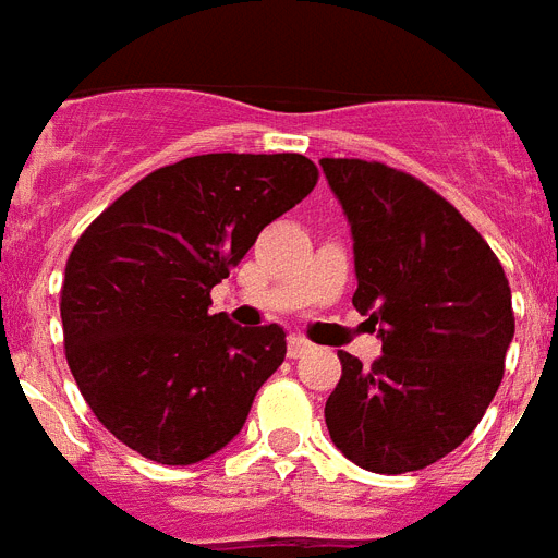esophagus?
Wrapping results in <instances>:
<instances>
[{
  "mask_svg": "<svg viewBox=\"0 0 558 558\" xmlns=\"http://www.w3.org/2000/svg\"><path fill=\"white\" fill-rule=\"evenodd\" d=\"M308 349H312V343H308L306 337H301V335H292V337H289L287 354H289V357H292V360L303 357V354H306Z\"/></svg>",
  "mask_w": 558,
  "mask_h": 558,
  "instance_id": "1",
  "label": "esophagus"
}]
</instances>
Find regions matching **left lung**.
I'll return each mask as SVG.
<instances>
[{
	"mask_svg": "<svg viewBox=\"0 0 558 558\" xmlns=\"http://www.w3.org/2000/svg\"><path fill=\"white\" fill-rule=\"evenodd\" d=\"M354 241L360 315L383 340L363 368L340 351L331 442L374 474H405L462 446L502 383L513 308L502 264L442 195L386 163L320 158Z\"/></svg>",
	"mask_w": 558,
	"mask_h": 558,
	"instance_id": "obj_1",
	"label": "left lung"
}]
</instances>
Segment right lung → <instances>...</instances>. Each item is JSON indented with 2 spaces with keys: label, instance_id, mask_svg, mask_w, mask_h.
<instances>
[{
  "label": "right lung",
  "instance_id": "add662e5",
  "mask_svg": "<svg viewBox=\"0 0 558 558\" xmlns=\"http://www.w3.org/2000/svg\"><path fill=\"white\" fill-rule=\"evenodd\" d=\"M315 184L317 167L298 153L192 156L149 172L84 229L64 269V354L112 437L161 465H192L241 434L287 357V331L213 315L209 292Z\"/></svg>",
  "mask_w": 558,
  "mask_h": 558
}]
</instances>
